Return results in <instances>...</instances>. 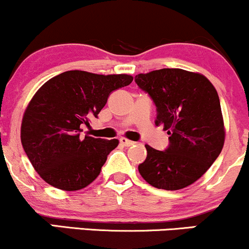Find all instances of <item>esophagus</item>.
<instances>
[{"instance_id":"obj_1","label":"esophagus","mask_w":249,"mask_h":249,"mask_svg":"<svg viewBox=\"0 0 249 249\" xmlns=\"http://www.w3.org/2000/svg\"><path fill=\"white\" fill-rule=\"evenodd\" d=\"M119 142H121L122 145H124V146H132L134 142L132 141H128L126 138H121L119 139Z\"/></svg>"}]
</instances>
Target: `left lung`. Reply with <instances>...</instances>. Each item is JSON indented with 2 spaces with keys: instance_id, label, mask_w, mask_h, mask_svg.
I'll return each instance as SVG.
<instances>
[{
  "instance_id": "obj_1",
  "label": "left lung",
  "mask_w": 249,
  "mask_h": 249,
  "mask_svg": "<svg viewBox=\"0 0 249 249\" xmlns=\"http://www.w3.org/2000/svg\"><path fill=\"white\" fill-rule=\"evenodd\" d=\"M157 108L154 124L167 130L164 151L145 145L139 173L150 185L176 191L196 181L215 161L225 141L216 90L205 76L182 69H161L134 77Z\"/></svg>"
}]
</instances>
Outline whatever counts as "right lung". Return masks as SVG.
Listing matches in <instances>:
<instances>
[{"label":"right lung","instance_id":"obj_1","mask_svg":"<svg viewBox=\"0 0 249 249\" xmlns=\"http://www.w3.org/2000/svg\"><path fill=\"white\" fill-rule=\"evenodd\" d=\"M133 81L128 75H96L71 70L42 85L23 116L21 142L41 178L64 191L87 187L101 173L117 139L79 137L82 125L98 113L115 90Z\"/></svg>","mask_w":249,"mask_h":249}]
</instances>
